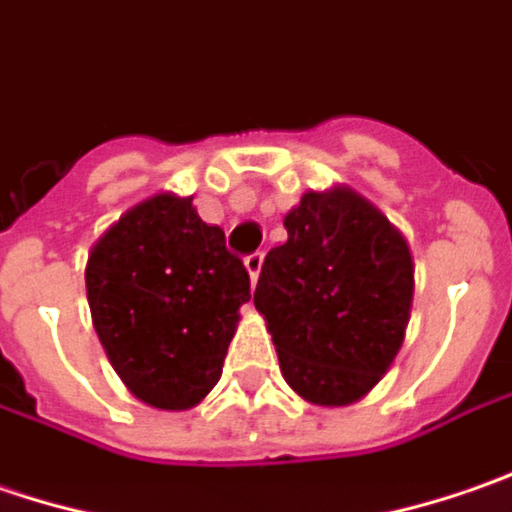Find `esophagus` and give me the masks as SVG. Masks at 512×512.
Segmentation results:
<instances>
[{
  "label": "esophagus",
  "instance_id": "obj_1",
  "mask_svg": "<svg viewBox=\"0 0 512 512\" xmlns=\"http://www.w3.org/2000/svg\"><path fill=\"white\" fill-rule=\"evenodd\" d=\"M246 272H249V278L252 283H257V275H260V269H263V252H252V255H246Z\"/></svg>",
  "mask_w": 512,
  "mask_h": 512
}]
</instances>
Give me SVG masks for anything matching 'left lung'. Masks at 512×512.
<instances>
[{
	"label": "left lung",
	"instance_id": "left-lung-1",
	"mask_svg": "<svg viewBox=\"0 0 512 512\" xmlns=\"http://www.w3.org/2000/svg\"><path fill=\"white\" fill-rule=\"evenodd\" d=\"M283 226L289 237L257 278V312L286 384L309 404L346 407L381 381L404 344L415 289L410 246L346 186L306 191Z\"/></svg>",
	"mask_w": 512,
	"mask_h": 512
}]
</instances>
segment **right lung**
I'll use <instances>...</instances> for the list:
<instances>
[{
    "label": "right lung",
    "instance_id": "add662e5",
    "mask_svg": "<svg viewBox=\"0 0 512 512\" xmlns=\"http://www.w3.org/2000/svg\"><path fill=\"white\" fill-rule=\"evenodd\" d=\"M100 344L140 401L189 410L220 381L252 298L243 260L220 226L200 220L191 197L154 194L94 243L85 266Z\"/></svg>",
    "mask_w": 512,
    "mask_h": 512
}]
</instances>
